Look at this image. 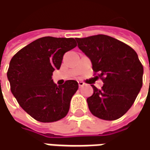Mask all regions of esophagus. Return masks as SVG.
<instances>
[{"mask_svg":"<svg viewBox=\"0 0 150 150\" xmlns=\"http://www.w3.org/2000/svg\"><path fill=\"white\" fill-rule=\"evenodd\" d=\"M78 83H79V88L83 87V85H84V83H83V82H82V81H78Z\"/></svg>","mask_w":150,"mask_h":150,"instance_id":"1","label":"esophagus"}]
</instances>
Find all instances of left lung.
<instances>
[{
  "label": "left lung",
  "instance_id": "8db88e82",
  "mask_svg": "<svg viewBox=\"0 0 150 150\" xmlns=\"http://www.w3.org/2000/svg\"><path fill=\"white\" fill-rule=\"evenodd\" d=\"M76 41L103 82L102 89L92 85L89 111L103 120H117L131 108L142 87L144 68L138 55L130 46L103 34Z\"/></svg>",
  "mask_w": 150,
  "mask_h": 150
}]
</instances>
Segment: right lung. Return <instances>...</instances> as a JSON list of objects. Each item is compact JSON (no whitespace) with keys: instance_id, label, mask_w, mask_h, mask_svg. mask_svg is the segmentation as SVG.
Wrapping results in <instances>:
<instances>
[{"instance_id":"obj_1","label":"right lung","mask_w":150,"mask_h":150,"mask_svg":"<svg viewBox=\"0 0 150 150\" xmlns=\"http://www.w3.org/2000/svg\"><path fill=\"white\" fill-rule=\"evenodd\" d=\"M76 46L72 38L43 37L19 50L11 60L7 78L11 93L37 121L57 122L68 113L79 84L71 79L57 85L52 76L60 69L64 54Z\"/></svg>"}]
</instances>
